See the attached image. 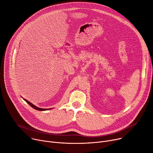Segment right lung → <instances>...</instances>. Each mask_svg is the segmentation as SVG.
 <instances>
[{
  "mask_svg": "<svg viewBox=\"0 0 153 153\" xmlns=\"http://www.w3.org/2000/svg\"><path fill=\"white\" fill-rule=\"evenodd\" d=\"M24 99L29 105L30 106H31L33 108H34V109H36V110H39V111H46V110H51V109H53V108H39V107H36V105H34L33 104H32L31 102H30L29 101H28L27 100H26V99Z\"/></svg>",
  "mask_w": 153,
  "mask_h": 153,
  "instance_id": "right-lung-1",
  "label": "right lung"
}]
</instances>
